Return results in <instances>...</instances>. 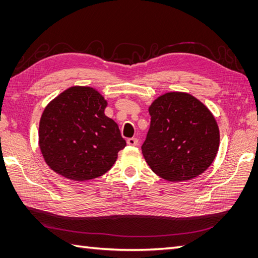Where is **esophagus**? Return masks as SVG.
Listing matches in <instances>:
<instances>
[{
  "label": "esophagus",
  "mask_w": 258,
  "mask_h": 258,
  "mask_svg": "<svg viewBox=\"0 0 258 258\" xmlns=\"http://www.w3.org/2000/svg\"><path fill=\"white\" fill-rule=\"evenodd\" d=\"M127 144L130 146H138L139 140L137 138H130L127 140Z\"/></svg>",
  "instance_id": "obj_1"
}]
</instances>
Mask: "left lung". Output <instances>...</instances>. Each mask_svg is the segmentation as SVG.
I'll use <instances>...</instances> for the list:
<instances>
[{
    "label": "left lung",
    "instance_id": "left-lung-1",
    "mask_svg": "<svg viewBox=\"0 0 258 258\" xmlns=\"http://www.w3.org/2000/svg\"><path fill=\"white\" fill-rule=\"evenodd\" d=\"M148 112L151 127L142 153L154 173L182 182L212 165L220 147V129L201 101L187 92H167L153 101Z\"/></svg>",
    "mask_w": 258,
    "mask_h": 258
}]
</instances>
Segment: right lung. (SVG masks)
I'll return each mask as SVG.
<instances>
[{"label": "right lung", "instance_id": "right-lung-1", "mask_svg": "<svg viewBox=\"0 0 258 258\" xmlns=\"http://www.w3.org/2000/svg\"><path fill=\"white\" fill-rule=\"evenodd\" d=\"M107 101L88 86H73L46 105L38 145L47 166L72 181L106 173L126 146L117 124L104 110Z\"/></svg>", "mask_w": 258, "mask_h": 258}]
</instances>
